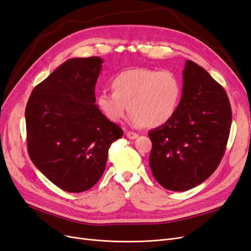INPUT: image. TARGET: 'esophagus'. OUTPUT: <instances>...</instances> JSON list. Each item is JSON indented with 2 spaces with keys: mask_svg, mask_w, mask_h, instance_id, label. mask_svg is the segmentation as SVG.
Here are the masks:
<instances>
[{
  "mask_svg": "<svg viewBox=\"0 0 251 251\" xmlns=\"http://www.w3.org/2000/svg\"><path fill=\"white\" fill-rule=\"evenodd\" d=\"M126 137H127L128 139H136V138L138 137V134L135 133V132L128 131V132H126Z\"/></svg>",
  "mask_w": 251,
  "mask_h": 251,
  "instance_id": "esophagus-1",
  "label": "esophagus"
}]
</instances>
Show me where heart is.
<instances>
[{
  "instance_id": "1",
  "label": "heart",
  "mask_w": 251,
  "mask_h": 251,
  "mask_svg": "<svg viewBox=\"0 0 251 251\" xmlns=\"http://www.w3.org/2000/svg\"><path fill=\"white\" fill-rule=\"evenodd\" d=\"M113 93L97 96V105L112 123L123 121L128 112L135 124L147 127L165 125L177 111L181 83L172 71L131 69L111 81Z\"/></svg>"
}]
</instances>
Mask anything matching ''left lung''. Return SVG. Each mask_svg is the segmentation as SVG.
I'll return each instance as SVG.
<instances>
[{"label":"left lung","instance_id":"obj_1","mask_svg":"<svg viewBox=\"0 0 251 251\" xmlns=\"http://www.w3.org/2000/svg\"><path fill=\"white\" fill-rule=\"evenodd\" d=\"M182 97L173 118L149 132L150 168L159 184L188 191L211 176L225 153L231 126L223 87L192 60L183 70Z\"/></svg>","mask_w":251,"mask_h":251}]
</instances>
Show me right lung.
I'll list each match as a JSON object with an SVG mask.
<instances>
[{
  "instance_id": "right-lung-1",
  "label": "right lung",
  "mask_w": 251,
  "mask_h": 251,
  "mask_svg": "<svg viewBox=\"0 0 251 251\" xmlns=\"http://www.w3.org/2000/svg\"><path fill=\"white\" fill-rule=\"evenodd\" d=\"M102 63L98 56L66 60L33 89L26 105L30 159L52 183L69 193L97 183L111 144L124 135L95 104Z\"/></svg>"
}]
</instances>
